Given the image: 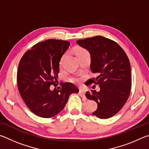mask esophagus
I'll use <instances>...</instances> for the list:
<instances>
[{
	"label": "esophagus",
	"instance_id": "esophagus-1",
	"mask_svg": "<svg viewBox=\"0 0 149 149\" xmlns=\"http://www.w3.org/2000/svg\"><path fill=\"white\" fill-rule=\"evenodd\" d=\"M79 95L81 96V97H83V99H84L85 100H86L87 98L85 97V91L83 89H80L79 91Z\"/></svg>",
	"mask_w": 149,
	"mask_h": 149
}]
</instances>
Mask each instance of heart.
Instances as JSON below:
<instances>
[{"mask_svg":"<svg viewBox=\"0 0 149 149\" xmlns=\"http://www.w3.org/2000/svg\"><path fill=\"white\" fill-rule=\"evenodd\" d=\"M87 50H85V49H84V48H81V47H76L75 48V54H76V56L77 54H81V53H83V52H86ZM63 58H64V56H62V58H61V61H60V63H61V62H62V60H63ZM72 81L74 83H79L80 81H81V79H80V78H78V77H74V78H72Z\"/></svg>","mask_w":149,"mask_h":149,"instance_id":"1","label":"heart"}]
</instances>
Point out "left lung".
Segmentation results:
<instances>
[{
    "label": "left lung",
    "instance_id": "left-lung-1",
    "mask_svg": "<svg viewBox=\"0 0 149 149\" xmlns=\"http://www.w3.org/2000/svg\"><path fill=\"white\" fill-rule=\"evenodd\" d=\"M77 43L91 54V70L98 76L88 81L99 85L100 91H87L88 99L97 103L93 114L107 119L122 109L130 94L131 65L124 50L117 42L102 36L78 40Z\"/></svg>",
    "mask_w": 149,
    "mask_h": 149
}]
</instances>
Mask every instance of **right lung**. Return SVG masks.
<instances>
[{"instance_id": "1", "label": "right lung", "mask_w": 149, "mask_h": 149, "mask_svg": "<svg viewBox=\"0 0 149 149\" xmlns=\"http://www.w3.org/2000/svg\"><path fill=\"white\" fill-rule=\"evenodd\" d=\"M70 46L66 41L49 39L25 52L17 72V86L27 107L37 116L49 118L62 111L72 93L79 89L72 83H61L56 89L59 62ZM55 87L52 90L50 85Z\"/></svg>"}]
</instances>
